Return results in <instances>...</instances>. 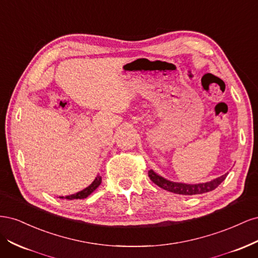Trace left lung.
Here are the masks:
<instances>
[{"instance_id":"1","label":"left lung","mask_w":258,"mask_h":258,"mask_svg":"<svg viewBox=\"0 0 258 258\" xmlns=\"http://www.w3.org/2000/svg\"><path fill=\"white\" fill-rule=\"evenodd\" d=\"M227 174L228 173H226V174L217 177V178H214V179H212V181L207 182V183L184 184V183L171 182V181H169V179L158 175L157 173H155L153 170L148 171V176H150L151 181L157 186L161 187L162 189L168 190L170 192L178 194V195H188V196L214 190L216 187L224 181L226 176H227Z\"/></svg>"}]
</instances>
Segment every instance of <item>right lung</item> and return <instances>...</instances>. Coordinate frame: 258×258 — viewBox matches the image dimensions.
<instances>
[{
    "instance_id": "right-lung-1",
    "label": "right lung",
    "mask_w": 258,
    "mask_h": 258,
    "mask_svg": "<svg viewBox=\"0 0 258 258\" xmlns=\"http://www.w3.org/2000/svg\"><path fill=\"white\" fill-rule=\"evenodd\" d=\"M101 181H102V178H101L100 175H98V176L95 178V181H93L88 187H86L85 189H83V190H81V191H79V192H76V194H74V195H70V196H66V197L61 196V197H59V198H61V199H68V200L87 198L91 192H93V191H95V190L98 188L99 185L101 184Z\"/></svg>"
}]
</instances>
